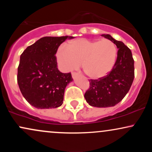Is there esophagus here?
Returning <instances> with one entry per match:
<instances>
[{
    "instance_id": "obj_1",
    "label": "esophagus",
    "mask_w": 152,
    "mask_h": 152,
    "mask_svg": "<svg viewBox=\"0 0 152 152\" xmlns=\"http://www.w3.org/2000/svg\"><path fill=\"white\" fill-rule=\"evenodd\" d=\"M78 73H76V72H74V73H72V77L74 78H75L76 77H77V76H78Z\"/></svg>"
}]
</instances>
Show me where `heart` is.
<instances>
[{"label": "heart", "mask_w": 152, "mask_h": 152, "mask_svg": "<svg viewBox=\"0 0 152 152\" xmlns=\"http://www.w3.org/2000/svg\"><path fill=\"white\" fill-rule=\"evenodd\" d=\"M56 56L64 70L72 71L82 64L83 72L88 78L99 80L107 76L114 68L117 48L107 39L78 38L61 46Z\"/></svg>", "instance_id": "1"}]
</instances>
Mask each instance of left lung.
Listing matches in <instances>:
<instances>
[{
  "label": "left lung",
  "instance_id": "left-lung-1",
  "mask_svg": "<svg viewBox=\"0 0 152 152\" xmlns=\"http://www.w3.org/2000/svg\"><path fill=\"white\" fill-rule=\"evenodd\" d=\"M102 36L117 47V58L107 76L102 79L91 80L90 88L84 97L90 106L106 108L116 105L129 92L134 78V61L132 51L123 42L109 34Z\"/></svg>",
  "mask_w": 152,
  "mask_h": 152
}]
</instances>
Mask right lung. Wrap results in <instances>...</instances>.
<instances>
[{
    "mask_svg": "<svg viewBox=\"0 0 152 152\" xmlns=\"http://www.w3.org/2000/svg\"><path fill=\"white\" fill-rule=\"evenodd\" d=\"M71 38L43 37L20 55L17 81L23 97L34 107L53 109L62 105L65 88L73 78L71 73L58 70L55 55L59 46Z\"/></svg>",
    "mask_w": 152,
    "mask_h": 152,
    "instance_id": "right-lung-1",
    "label": "right lung"
}]
</instances>
